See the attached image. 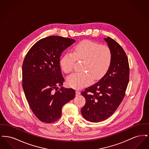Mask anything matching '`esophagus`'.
Listing matches in <instances>:
<instances>
[{"mask_svg": "<svg viewBox=\"0 0 149 149\" xmlns=\"http://www.w3.org/2000/svg\"><path fill=\"white\" fill-rule=\"evenodd\" d=\"M80 92L78 91V90H77L76 91V95H80Z\"/></svg>", "mask_w": 149, "mask_h": 149, "instance_id": "1", "label": "esophagus"}]
</instances>
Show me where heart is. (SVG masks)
<instances>
[{
  "instance_id": "1",
  "label": "heart",
  "mask_w": 149,
  "mask_h": 149,
  "mask_svg": "<svg viewBox=\"0 0 149 149\" xmlns=\"http://www.w3.org/2000/svg\"><path fill=\"white\" fill-rule=\"evenodd\" d=\"M112 55L110 49L98 43L84 40L77 44L71 52L61 57L60 65L64 72H71L75 60H83L82 70L87 72L75 73L67 79V84L74 88H81L90 84L93 80L103 78L109 70Z\"/></svg>"
}]
</instances>
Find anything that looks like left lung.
I'll use <instances>...</instances> for the list:
<instances>
[{"instance_id": "8db88e82", "label": "left lung", "mask_w": 149, "mask_h": 149, "mask_svg": "<svg viewBox=\"0 0 149 149\" xmlns=\"http://www.w3.org/2000/svg\"><path fill=\"white\" fill-rule=\"evenodd\" d=\"M112 52V62L105 75L81 92L86 103L81 109L83 117L99 122L111 116L125 95L129 81L127 57L120 45L108 37L104 39Z\"/></svg>"}]
</instances>
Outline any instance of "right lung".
Wrapping results in <instances>:
<instances>
[{
    "instance_id": "right-lung-1",
    "label": "right lung",
    "mask_w": 149,
    "mask_h": 149,
    "mask_svg": "<svg viewBox=\"0 0 149 149\" xmlns=\"http://www.w3.org/2000/svg\"><path fill=\"white\" fill-rule=\"evenodd\" d=\"M75 40L51 36L37 42L29 50L22 65V85L33 113L43 122L52 123L61 116L62 108L74 98L75 90L64 88L60 66L62 52ZM61 86L60 90H56Z\"/></svg>"
}]
</instances>
